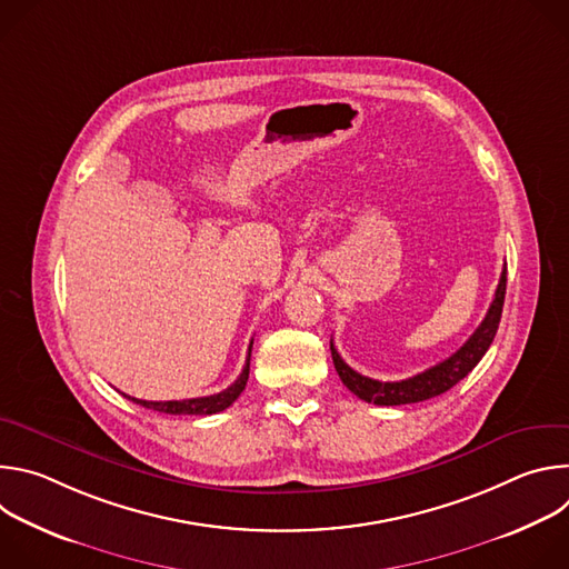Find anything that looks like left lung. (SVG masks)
<instances>
[{
    "instance_id": "8db88e82",
    "label": "left lung",
    "mask_w": 569,
    "mask_h": 569,
    "mask_svg": "<svg viewBox=\"0 0 569 569\" xmlns=\"http://www.w3.org/2000/svg\"><path fill=\"white\" fill-rule=\"evenodd\" d=\"M505 295H507V266L502 270V277H500V283H498V290H496L489 312H486V317L481 319L475 333L466 340V345L459 347L443 362H439L412 378H405L398 382H382V380L367 378V376L353 371L340 358V353L331 340V356H333L336 371L340 373V380L347 385L349 391H353L358 398L373 402V405H408V402H421V400L441 396L450 387H455L459 380H463L477 367V362L483 358V353L489 351V347L498 333V327H500Z\"/></svg>"
}]
</instances>
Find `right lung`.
Wrapping results in <instances>:
<instances>
[{
    "mask_svg": "<svg viewBox=\"0 0 569 569\" xmlns=\"http://www.w3.org/2000/svg\"><path fill=\"white\" fill-rule=\"evenodd\" d=\"M252 345L254 342H250L248 360H246V367H242L240 376L227 389H222L220 393L202 396V398H184V400H139V398H132V396H126V393L123 396L134 400L137 405H141V408H148V410H154V412H161V415H196V417H207V415L222 412V410L229 408V405L240 396V391L246 389V385H248Z\"/></svg>",
    "mask_w": 569,
    "mask_h": 569,
    "instance_id": "obj_1",
    "label": "right lung"
}]
</instances>
